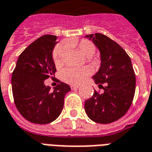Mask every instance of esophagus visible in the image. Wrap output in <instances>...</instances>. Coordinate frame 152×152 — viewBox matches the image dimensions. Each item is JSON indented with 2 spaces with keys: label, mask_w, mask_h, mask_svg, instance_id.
<instances>
[{
  "label": "esophagus",
  "mask_w": 152,
  "mask_h": 152,
  "mask_svg": "<svg viewBox=\"0 0 152 152\" xmlns=\"http://www.w3.org/2000/svg\"><path fill=\"white\" fill-rule=\"evenodd\" d=\"M79 88L78 85H71V88H72V90H76Z\"/></svg>",
  "instance_id": "obj_1"
}]
</instances>
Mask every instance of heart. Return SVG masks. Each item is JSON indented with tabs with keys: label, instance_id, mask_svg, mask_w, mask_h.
I'll list each match as a JSON object with an SVG mask.
<instances>
[{
	"label": "heart",
	"instance_id": "heart-1",
	"mask_svg": "<svg viewBox=\"0 0 152 152\" xmlns=\"http://www.w3.org/2000/svg\"><path fill=\"white\" fill-rule=\"evenodd\" d=\"M74 45L77 50L83 55V56H93L96 52V46L93 42L82 39L77 43H72L69 42H65L64 45H59L55 48L52 55L54 64L56 66H60L62 64V59L65 51V46H71ZM91 71L88 67H81V68H75V67H67L62 71L60 73L61 79L64 82L70 84V85H78L81 83L84 80L90 75Z\"/></svg>",
	"mask_w": 152,
	"mask_h": 152
}]
</instances>
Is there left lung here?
Here are the masks:
<instances>
[{
  "label": "left lung",
  "mask_w": 152,
  "mask_h": 152,
  "mask_svg": "<svg viewBox=\"0 0 152 152\" xmlns=\"http://www.w3.org/2000/svg\"><path fill=\"white\" fill-rule=\"evenodd\" d=\"M101 52V67L93 80L103 93L94 91L85 110L93 122L108 124L127 112L135 93V75L130 56L123 48L102 34H88ZM104 85V86L103 85Z\"/></svg>",
  "instance_id": "obj_1"
}]
</instances>
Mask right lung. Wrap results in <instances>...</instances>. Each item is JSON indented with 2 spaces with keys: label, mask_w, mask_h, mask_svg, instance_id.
<instances>
[{
  "label": "right lung",
  "mask_w": 152,
  "mask_h": 152,
  "mask_svg": "<svg viewBox=\"0 0 152 152\" xmlns=\"http://www.w3.org/2000/svg\"><path fill=\"white\" fill-rule=\"evenodd\" d=\"M57 37L45 34L28 46L17 61L12 73V91L19 113L35 124H48L55 121L64 108V96L71 90L65 83L50 91L45 80L54 78L56 72L52 50Z\"/></svg>",
  "instance_id": "right-lung-1"
}]
</instances>
